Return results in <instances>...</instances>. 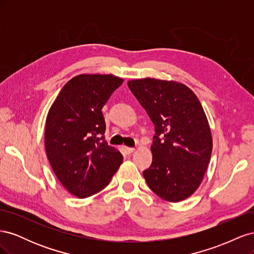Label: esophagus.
<instances>
[{
	"mask_svg": "<svg viewBox=\"0 0 254 254\" xmlns=\"http://www.w3.org/2000/svg\"><path fill=\"white\" fill-rule=\"evenodd\" d=\"M124 151L127 153V155H130V153H132L133 151H134V148H132V147H124Z\"/></svg>",
	"mask_w": 254,
	"mask_h": 254,
	"instance_id": "esophagus-1",
	"label": "esophagus"
}]
</instances>
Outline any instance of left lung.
Wrapping results in <instances>:
<instances>
[{"label": "left lung", "instance_id": "obj_1", "mask_svg": "<svg viewBox=\"0 0 254 254\" xmlns=\"http://www.w3.org/2000/svg\"><path fill=\"white\" fill-rule=\"evenodd\" d=\"M128 87L155 125L151 165L143 172L149 189L178 202L200 186L210 163L212 134L202 106L183 83L143 78Z\"/></svg>", "mask_w": 254, "mask_h": 254}]
</instances>
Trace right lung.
Returning <instances> with one entry per match:
<instances>
[{
	"instance_id": "1",
	"label": "right lung",
	"mask_w": 254,
	"mask_h": 254,
	"mask_svg": "<svg viewBox=\"0 0 254 254\" xmlns=\"http://www.w3.org/2000/svg\"><path fill=\"white\" fill-rule=\"evenodd\" d=\"M122 83L113 75L75 76L49 111L47 156L58 180L74 196L87 198L104 190L123 162L122 153L105 140L102 112Z\"/></svg>"
}]
</instances>
